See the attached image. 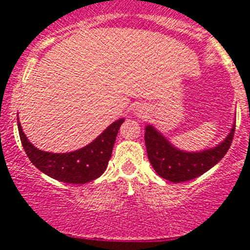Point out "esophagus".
Wrapping results in <instances>:
<instances>
[{"mask_svg":"<svg viewBox=\"0 0 250 250\" xmlns=\"http://www.w3.org/2000/svg\"><path fill=\"white\" fill-rule=\"evenodd\" d=\"M134 111H135V114L138 115V116H143L144 114H146L147 107L144 104H136V105L134 106Z\"/></svg>","mask_w":250,"mask_h":250,"instance_id":"34e87169","label":"esophagus"}]
</instances>
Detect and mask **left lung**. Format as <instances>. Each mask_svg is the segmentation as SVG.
<instances>
[{"instance_id": "left-lung-1", "label": "left lung", "mask_w": 250, "mask_h": 250, "mask_svg": "<svg viewBox=\"0 0 250 250\" xmlns=\"http://www.w3.org/2000/svg\"><path fill=\"white\" fill-rule=\"evenodd\" d=\"M235 124L227 138L218 145L202 151H185L174 146L152 125L145 127V145L147 158L154 170L169 182L182 183L195 179L218 164L229 150Z\"/></svg>"}]
</instances>
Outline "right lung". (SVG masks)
Masks as SVG:
<instances>
[{"instance_id": "obj_1", "label": "right lung", "mask_w": 250, "mask_h": 250, "mask_svg": "<svg viewBox=\"0 0 250 250\" xmlns=\"http://www.w3.org/2000/svg\"><path fill=\"white\" fill-rule=\"evenodd\" d=\"M125 119L110 124L89 145L71 152H48L37 149L26 138L17 118L20 139L31 163L43 174L67 184H85L104 174L111 158L119 129Z\"/></svg>"}]
</instances>
